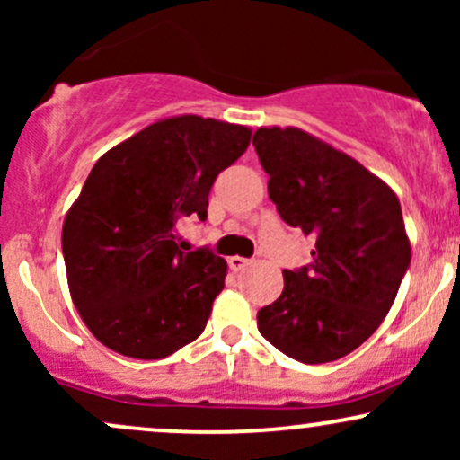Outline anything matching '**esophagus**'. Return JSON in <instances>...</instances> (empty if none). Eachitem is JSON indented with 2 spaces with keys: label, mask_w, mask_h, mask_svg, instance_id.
I'll use <instances>...</instances> for the list:
<instances>
[{
  "label": "esophagus",
  "mask_w": 460,
  "mask_h": 460,
  "mask_svg": "<svg viewBox=\"0 0 460 460\" xmlns=\"http://www.w3.org/2000/svg\"><path fill=\"white\" fill-rule=\"evenodd\" d=\"M248 263H251V260H246V257H240V255L229 257V268H231V270H234V272L242 270V268H246Z\"/></svg>",
  "instance_id": "esophagus-1"
}]
</instances>
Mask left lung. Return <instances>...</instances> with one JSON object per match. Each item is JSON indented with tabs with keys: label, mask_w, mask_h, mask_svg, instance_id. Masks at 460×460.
<instances>
[{
	"label": "left lung",
	"mask_w": 460,
	"mask_h": 460,
	"mask_svg": "<svg viewBox=\"0 0 460 460\" xmlns=\"http://www.w3.org/2000/svg\"><path fill=\"white\" fill-rule=\"evenodd\" d=\"M268 197L289 226L315 240L314 261L283 270V292L257 329L300 363L346 357L381 326L411 263L395 192L355 157L298 128L252 136Z\"/></svg>",
	"instance_id": "1"
}]
</instances>
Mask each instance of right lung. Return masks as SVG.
Masks as SVG:
<instances>
[{"label":"right lung","mask_w":460,"mask_h":460,"mask_svg":"<svg viewBox=\"0 0 460 460\" xmlns=\"http://www.w3.org/2000/svg\"><path fill=\"white\" fill-rule=\"evenodd\" d=\"M251 129L181 114L162 119L99 157L62 225L66 281L84 324L110 350L164 358L203 332L226 261L181 251L175 225L208 218L216 177Z\"/></svg>","instance_id":"obj_1"}]
</instances>
